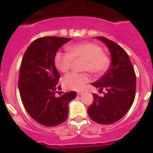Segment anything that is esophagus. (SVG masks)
Wrapping results in <instances>:
<instances>
[{
    "label": "esophagus",
    "mask_w": 153,
    "mask_h": 153,
    "mask_svg": "<svg viewBox=\"0 0 153 153\" xmlns=\"http://www.w3.org/2000/svg\"><path fill=\"white\" fill-rule=\"evenodd\" d=\"M82 94H84V92L83 91L77 92V95H79V96H80V95H82Z\"/></svg>",
    "instance_id": "1"
}]
</instances>
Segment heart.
I'll list each match as a JSON object with an SVG mask.
<instances>
[{"label":"heart","mask_w":153,"mask_h":153,"mask_svg":"<svg viewBox=\"0 0 153 153\" xmlns=\"http://www.w3.org/2000/svg\"><path fill=\"white\" fill-rule=\"evenodd\" d=\"M69 53L58 51L55 56V64L58 70L63 74L67 73L71 67L73 59L82 58L85 59L83 65L84 70H88L93 74H101L108 67V57L102 53L98 45L86 42L76 44L68 48ZM90 80V76L87 73H73L63 79V84L69 90L82 91Z\"/></svg>","instance_id":"1"}]
</instances>
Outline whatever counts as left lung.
Returning <instances> with one entry per match:
<instances>
[{
    "mask_svg": "<svg viewBox=\"0 0 153 153\" xmlns=\"http://www.w3.org/2000/svg\"><path fill=\"white\" fill-rule=\"evenodd\" d=\"M106 45L111 55L110 67L91 85L105 90L104 96L94 94V101L88 108L91 119L100 124L120 120L133 104L136 91V76L127 52L120 45L103 36H96Z\"/></svg>",
    "mask_w": 153,
    "mask_h": 153,
    "instance_id": "obj_1",
    "label": "left lung"
}]
</instances>
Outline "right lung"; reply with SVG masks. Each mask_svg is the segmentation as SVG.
Here are the masks:
<instances>
[{
    "instance_id": "right-lung-1",
    "label": "right lung",
    "mask_w": 153,
    "mask_h": 153,
    "mask_svg": "<svg viewBox=\"0 0 153 153\" xmlns=\"http://www.w3.org/2000/svg\"><path fill=\"white\" fill-rule=\"evenodd\" d=\"M69 40L71 38L40 37L30 44L22 57L19 79L22 104L34 120L46 127L66 120L69 102L76 95V91L56 95L62 88L58 84L60 75L55 67V56Z\"/></svg>"
}]
</instances>
